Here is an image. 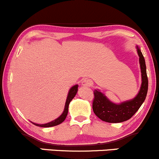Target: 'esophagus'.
<instances>
[{"mask_svg":"<svg viewBox=\"0 0 159 159\" xmlns=\"http://www.w3.org/2000/svg\"><path fill=\"white\" fill-rule=\"evenodd\" d=\"M82 86H85V87H90L92 86V84H93V83H92V81L90 80L89 79H84L82 81Z\"/></svg>","mask_w":159,"mask_h":159,"instance_id":"obj_1","label":"esophagus"}]
</instances>
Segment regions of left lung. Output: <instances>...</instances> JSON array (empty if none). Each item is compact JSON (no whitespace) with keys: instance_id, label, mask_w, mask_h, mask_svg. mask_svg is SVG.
<instances>
[{"instance_id":"8db88e82","label":"left lung","mask_w":159,"mask_h":159,"mask_svg":"<svg viewBox=\"0 0 159 159\" xmlns=\"http://www.w3.org/2000/svg\"><path fill=\"white\" fill-rule=\"evenodd\" d=\"M140 66L142 83L137 95L132 99L117 104L111 102L99 89L94 91L93 109L95 115L107 123H121L129 120L139 110L146 99L148 92V77L144 57L139 46L136 45Z\"/></svg>"}]
</instances>
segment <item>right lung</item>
I'll return each instance as SVG.
<instances>
[{"label": "right lung", "instance_id": "1", "mask_svg": "<svg viewBox=\"0 0 159 159\" xmlns=\"http://www.w3.org/2000/svg\"><path fill=\"white\" fill-rule=\"evenodd\" d=\"M78 85H74V86L71 87L70 89L69 92H68L67 94V97H66V102H65V106H64V109L63 113L59 116L57 118H56L55 120L51 121V122L47 123V124H35V123L32 122L34 125L38 126V127H54V126H57L58 124H61L62 122H64V120L66 119V115L68 114V108H69V105L71 101L73 100V98H74L75 95H76L78 91Z\"/></svg>", "mask_w": 159, "mask_h": 159}]
</instances>
